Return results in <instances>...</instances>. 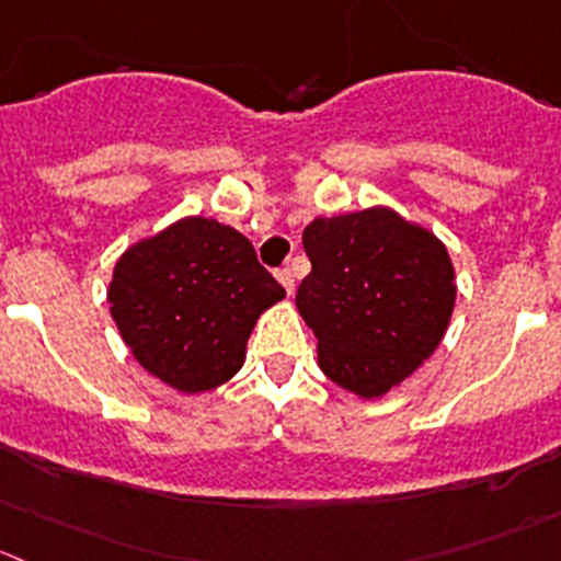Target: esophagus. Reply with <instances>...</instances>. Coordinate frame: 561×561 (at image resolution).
Masks as SVG:
<instances>
[{"instance_id": "34e87169", "label": "esophagus", "mask_w": 561, "mask_h": 561, "mask_svg": "<svg viewBox=\"0 0 561 561\" xmlns=\"http://www.w3.org/2000/svg\"><path fill=\"white\" fill-rule=\"evenodd\" d=\"M277 280H280V286L286 289V295H295V275H291L289 266H284V270H277Z\"/></svg>"}]
</instances>
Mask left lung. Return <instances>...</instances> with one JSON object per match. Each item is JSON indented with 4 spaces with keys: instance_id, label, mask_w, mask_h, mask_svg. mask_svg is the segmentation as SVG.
Segmentation results:
<instances>
[{
    "instance_id": "obj_1",
    "label": "left lung",
    "mask_w": 561,
    "mask_h": 561,
    "mask_svg": "<svg viewBox=\"0 0 561 561\" xmlns=\"http://www.w3.org/2000/svg\"><path fill=\"white\" fill-rule=\"evenodd\" d=\"M297 311L335 386L382 397L435 352L455 308V266L430 231L391 209L317 217Z\"/></svg>"
}]
</instances>
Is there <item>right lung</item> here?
<instances>
[{"instance_id":"add662e5","label":"right lung","mask_w":561,"mask_h":561,"mask_svg":"<svg viewBox=\"0 0 561 561\" xmlns=\"http://www.w3.org/2000/svg\"><path fill=\"white\" fill-rule=\"evenodd\" d=\"M284 297L253 244L206 217L137 242L110 284L112 319L131 355L186 393L231 380L259 313Z\"/></svg>"}]
</instances>
